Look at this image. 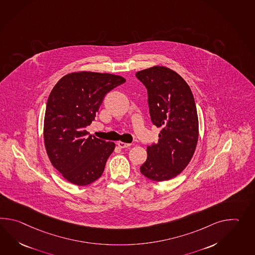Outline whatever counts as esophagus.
Wrapping results in <instances>:
<instances>
[{"label": "esophagus", "mask_w": 255, "mask_h": 255, "mask_svg": "<svg viewBox=\"0 0 255 255\" xmlns=\"http://www.w3.org/2000/svg\"><path fill=\"white\" fill-rule=\"evenodd\" d=\"M117 144H118L120 148H127L130 146V143H126V142H123V141H118Z\"/></svg>", "instance_id": "esophagus-1"}]
</instances>
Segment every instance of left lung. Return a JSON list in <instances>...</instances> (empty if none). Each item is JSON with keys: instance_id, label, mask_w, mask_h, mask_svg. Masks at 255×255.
<instances>
[{"instance_id": "8db88e82", "label": "left lung", "mask_w": 255, "mask_h": 255, "mask_svg": "<svg viewBox=\"0 0 255 255\" xmlns=\"http://www.w3.org/2000/svg\"><path fill=\"white\" fill-rule=\"evenodd\" d=\"M135 76L147 89L151 121L162 129L158 142L148 146L147 159L140 171L153 181L169 180L185 169L198 143L192 91L178 74L164 67L144 69Z\"/></svg>"}]
</instances>
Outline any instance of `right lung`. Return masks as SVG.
Returning <instances> with one entry per match:
<instances>
[{"label":"right lung","mask_w":255,"mask_h":255,"mask_svg":"<svg viewBox=\"0 0 255 255\" xmlns=\"http://www.w3.org/2000/svg\"><path fill=\"white\" fill-rule=\"evenodd\" d=\"M125 81L117 75L82 71L64 76L53 88L45 108V149L52 164L70 183L87 186L102 176L115 144L85 129L107 93Z\"/></svg>","instance_id":"obj_1"}]
</instances>
